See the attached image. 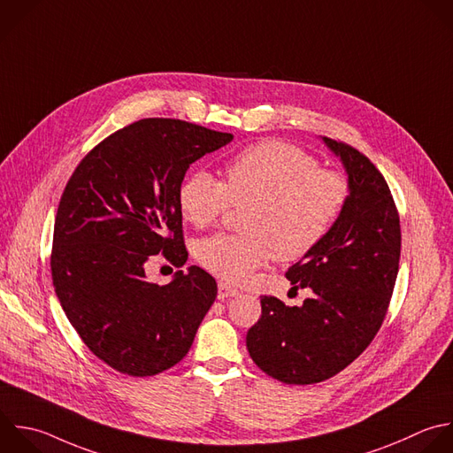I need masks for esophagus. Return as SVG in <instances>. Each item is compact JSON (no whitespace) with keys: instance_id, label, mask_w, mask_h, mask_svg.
<instances>
[{"instance_id":"esophagus-1","label":"esophagus","mask_w":453,"mask_h":453,"mask_svg":"<svg viewBox=\"0 0 453 453\" xmlns=\"http://www.w3.org/2000/svg\"><path fill=\"white\" fill-rule=\"evenodd\" d=\"M235 296H239V290H237V288H234V287H230L228 283H223V281L218 283V297H219V299L235 297Z\"/></svg>"}]
</instances>
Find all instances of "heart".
Instances as JSON below:
<instances>
[{
    "instance_id": "obj_1",
    "label": "heart",
    "mask_w": 453,
    "mask_h": 453,
    "mask_svg": "<svg viewBox=\"0 0 453 453\" xmlns=\"http://www.w3.org/2000/svg\"><path fill=\"white\" fill-rule=\"evenodd\" d=\"M177 198L182 218L196 228L214 225L230 205L246 209L242 234L212 235L196 246L209 273L242 283L274 257L294 262L311 253L340 218L349 184L296 145L262 142L226 161L223 182L205 170L193 172Z\"/></svg>"
}]
</instances>
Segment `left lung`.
<instances>
[{
    "label": "left lung",
    "mask_w": 453,
    "mask_h": 453,
    "mask_svg": "<svg viewBox=\"0 0 453 453\" xmlns=\"http://www.w3.org/2000/svg\"><path fill=\"white\" fill-rule=\"evenodd\" d=\"M322 142L347 172L349 198L326 239L287 271L311 296L301 306L262 296L246 334L257 366L285 384L320 382L350 365L379 331L398 273L400 219L384 177L350 145Z\"/></svg>",
    "instance_id": "8db88e82"
}]
</instances>
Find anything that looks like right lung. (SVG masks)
<instances>
[{"mask_svg":"<svg viewBox=\"0 0 453 453\" xmlns=\"http://www.w3.org/2000/svg\"><path fill=\"white\" fill-rule=\"evenodd\" d=\"M232 140L184 120L143 119L90 150L65 186L55 292L85 345L122 373L147 377L177 365L216 299V280L198 265L166 285L145 271L157 253L186 264L179 188L195 161Z\"/></svg>","mask_w":453,"mask_h":453,"instance_id":"right-lung-1","label":"right lung"}]
</instances>
